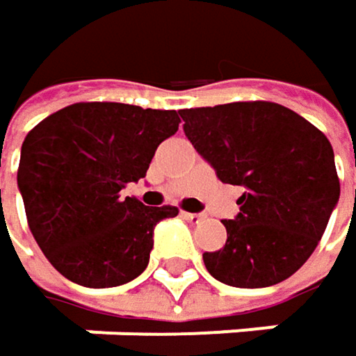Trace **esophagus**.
<instances>
[{"instance_id": "1", "label": "esophagus", "mask_w": 356, "mask_h": 356, "mask_svg": "<svg viewBox=\"0 0 356 356\" xmlns=\"http://www.w3.org/2000/svg\"><path fill=\"white\" fill-rule=\"evenodd\" d=\"M183 216H185V220H189L191 224H200L202 220H206L204 213H187V211H183Z\"/></svg>"}]
</instances>
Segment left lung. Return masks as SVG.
<instances>
[{
	"mask_svg": "<svg viewBox=\"0 0 356 356\" xmlns=\"http://www.w3.org/2000/svg\"><path fill=\"white\" fill-rule=\"evenodd\" d=\"M185 136L222 183L241 185L226 244L204 252L213 279L244 289L296 273L318 246L340 197L334 150L302 118L271 102L181 110Z\"/></svg>",
	"mask_w": 356,
	"mask_h": 356,
	"instance_id": "obj_1",
	"label": "left lung"
}]
</instances>
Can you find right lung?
Returning <instances> with one entry per match:
<instances>
[{
	"label": "right lung",
	"instance_id": "add662e5",
	"mask_svg": "<svg viewBox=\"0 0 356 356\" xmlns=\"http://www.w3.org/2000/svg\"><path fill=\"white\" fill-rule=\"evenodd\" d=\"M175 110L89 102L50 113L28 132L17 169L32 236L69 281L104 289L143 273L154 226L179 213L122 197L146 175L156 146L179 130Z\"/></svg>",
	"mask_w": 356,
	"mask_h": 356
}]
</instances>
